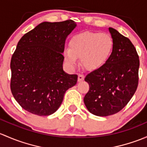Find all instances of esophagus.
Instances as JSON below:
<instances>
[{
    "instance_id": "34e87169",
    "label": "esophagus",
    "mask_w": 147,
    "mask_h": 147,
    "mask_svg": "<svg viewBox=\"0 0 147 147\" xmlns=\"http://www.w3.org/2000/svg\"><path fill=\"white\" fill-rule=\"evenodd\" d=\"M84 75H83V74H78V82H80V81H82L84 80Z\"/></svg>"
}]
</instances>
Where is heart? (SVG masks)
I'll use <instances>...</instances> for the list:
<instances>
[{"instance_id": "obj_1", "label": "heart", "mask_w": 147, "mask_h": 147, "mask_svg": "<svg viewBox=\"0 0 147 147\" xmlns=\"http://www.w3.org/2000/svg\"><path fill=\"white\" fill-rule=\"evenodd\" d=\"M114 47L111 35L107 33L86 32L74 36L69 49H65L66 62L74 66L80 57L81 65L88 71H96L108 61Z\"/></svg>"}]
</instances>
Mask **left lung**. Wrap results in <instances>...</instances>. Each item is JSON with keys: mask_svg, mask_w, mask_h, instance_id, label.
Instances as JSON below:
<instances>
[{"mask_svg": "<svg viewBox=\"0 0 147 147\" xmlns=\"http://www.w3.org/2000/svg\"><path fill=\"white\" fill-rule=\"evenodd\" d=\"M114 47L108 61L85 78L89 90L84 97L88 110L97 116L120 111L134 96L138 86L139 56L127 37L109 28Z\"/></svg>", "mask_w": 147, "mask_h": 147, "instance_id": "8db88e82", "label": "left lung"}]
</instances>
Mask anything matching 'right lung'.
<instances>
[{
	"label": "right lung",
	"instance_id": "1",
	"mask_svg": "<svg viewBox=\"0 0 147 147\" xmlns=\"http://www.w3.org/2000/svg\"><path fill=\"white\" fill-rule=\"evenodd\" d=\"M71 20L43 22L24 34L10 61L12 94L24 110L50 115L61 105L66 90L78 76L63 70L66 37L76 28Z\"/></svg>",
	"mask_w": 147,
	"mask_h": 147
}]
</instances>
